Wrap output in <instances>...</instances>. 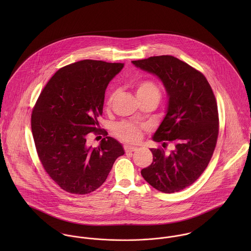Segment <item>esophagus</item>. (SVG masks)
Returning a JSON list of instances; mask_svg holds the SVG:
<instances>
[{
    "mask_svg": "<svg viewBox=\"0 0 251 251\" xmlns=\"http://www.w3.org/2000/svg\"><path fill=\"white\" fill-rule=\"evenodd\" d=\"M125 150L126 152H130V151H135L138 150V147L136 146H130V145H126L125 146Z\"/></svg>",
    "mask_w": 251,
    "mask_h": 251,
    "instance_id": "34e87169",
    "label": "esophagus"
}]
</instances>
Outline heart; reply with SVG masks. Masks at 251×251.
<instances>
[{"instance_id":"heart-1","label":"heart","mask_w":251,"mask_h":251,"mask_svg":"<svg viewBox=\"0 0 251 251\" xmlns=\"http://www.w3.org/2000/svg\"><path fill=\"white\" fill-rule=\"evenodd\" d=\"M135 93L138 99L143 98H154L159 100L160 91L158 86L151 80H141L135 86ZM116 97V93L113 92L108 97L106 105L109 108ZM142 125L133 122H120L114 126V133L121 139L127 142H136L142 136Z\"/></svg>"}]
</instances>
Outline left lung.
<instances>
[{
  "mask_svg": "<svg viewBox=\"0 0 251 251\" xmlns=\"http://www.w3.org/2000/svg\"><path fill=\"white\" fill-rule=\"evenodd\" d=\"M162 82L168 97L166 114L152 136L169 153L150 149L152 162L141 171L146 181L164 193L182 190L207 168L218 135V112L213 90L206 77L179 59L163 55L131 62Z\"/></svg>",
  "mask_w": 251,
  "mask_h": 251,
  "instance_id": "left-lung-1",
  "label": "left lung"
}]
</instances>
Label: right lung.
<instances>
[{
	"instance_id": "obj_1",
	"label": "right lung",
	"mask_w": 251,
	"mask_h": 251,
	"mask_svg": "<svg viewBox=\"0 0 251 251\" xmlns=\"http://www.w3.org/2000/svg\"><path fill=\"white\" fill-rule=\"evenodd\" d=\"M124 64L83 60L66 66L48 81L33 109L32 132L40 162L62 189L88 194L107 179L122 144L100 127L105 91ZM106 137L96 148L88 133Z\"/></svg>"
}]
</instances>
